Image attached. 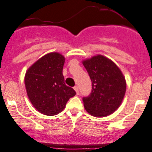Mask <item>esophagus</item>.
<instances>
[{
  "label": "esophagus",
  "mask_w": 152,
  "mask_h": 152,
  "mask_svg": "<svg viewBox=\"0 0 152 152\" xmlns=\"http://www.w3.org/2000/svg\"><path fill=\"white\" fill-rule=\"evenodd\" d=\"M74 90H75V91L76 92V94H79V87H77V86H75V87H74Z\"/></svg>",
  "instance_id": "34e87169"
}]
</instances>
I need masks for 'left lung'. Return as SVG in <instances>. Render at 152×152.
Wrapping results in <instances>:
<instances>
[{
    "label": "left lung",
    "mask_w": 152,
    "mask_h": 152,
    "mask_svg": "<svg viewBox=\"0 0 152 152\" xmlns=\"http://www.w3.org/2000/svg\"><path fill=\"white\" fill-rule=\"evenodd\" d=\"M92 82L91 94L83 98L88 113L104 117L117 110L125 96L126 83L123 72L115 64L98 55L83 61Z\"/></svg>",
    "instance_id": "obj_1"
}]
</instances>
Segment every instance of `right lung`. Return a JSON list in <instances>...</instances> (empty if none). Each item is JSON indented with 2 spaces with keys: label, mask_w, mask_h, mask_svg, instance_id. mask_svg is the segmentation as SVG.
<instances>
[{
  "label": "right lung",
  "mask_w": 152,
  "mask_h": 152,
  "mask_svg": "<svg viewBox=\"0 0 152 152\" xmlns=\"http://www.w3.org/2000/svg\"><path fill=\"white\" fill-rule=\"evenodd\" d=\"M65 57L58 52L47 54L30 66L25 75V85L33 107L46 115L63 111L76 91L65 83L62 69Z\"/></svg>",
  "instance_id": "right-lung-1"
}]
</instances>
